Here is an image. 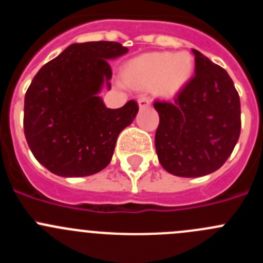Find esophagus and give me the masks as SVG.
I'll list each match as a JSON object with an SVG mask.
<instances>
[{"label": "esophagus", "instance_id": "obj_1", "mask_svg": "<svg viewBox=\"0 0 263 263\" xmlns=\"http://www.w3.org/2000/svg\"><path fill=\"white\" fill-rule=\"evenodd\" d=\"M150 99L147 96H142V98L138 99V107L139 108H146L150 105Z\"/></svg>", "mask_w": 263, "mask_h": 263}]
</instances>
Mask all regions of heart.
Here are the masks:
<instances>
[{
	"label": "heart",
	"mask_w": 263,
	"mask_h": 263,
	"mask_svg": "<svg viewBox=\"0 0 263 263\" xmlns=\"http://www.w3.org/2000/svg\"><path fill=\"white\" fill-rule=\"evenodd\" d=\"M194 61L187 52H155L136 57L127 64L125 79L130 86L151 87L161 96H173L189 82Z\"/></svg>",
	"instance_id": "1"
}]
</instances>
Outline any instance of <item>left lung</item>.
I'll return each instance as SVG.
<instances>
[{"instance_id":"1","label":"left lung","mask_w":263,"mask_h":263,"mask_svg":"<svg viewBox=\"0 0 263 263\" xmlns=\"http://www.w3.org/2000/svg\"><path fill=\"white\" fill-rule=\"evenodd\" d=\"M196 76L173 99L155 102V148L161 167L180 177H201L224 164L241 129L240 98L227 71L192 49Z\"/></svg>"}]
</instances>
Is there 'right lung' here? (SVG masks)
<instances>
[{
    "label": "right lung",
    "mask_w": 263,
    "mask_h": 263,
    "mask_svg": "<svg viewBox=\"0 0 263 263\" xmlns=\"http://www.w3.org/2000/svg\"><path fill=\"white\" fill-rule=\"evenodd\" d=\"M116 42L74 43L37 71L25 96L23 127L36 160L61 177H84L110 163L117 137L138 113L134 100L110 109V60L127 53Z\"/></svg>",
    "instance_id": "1"
}]
</instances>
